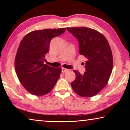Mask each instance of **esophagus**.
<instances>
[{
  "mask_svg": "<svg viewBox=\"0 0 130 130\" xmlns=\"http://www.w3.org/2000/svg\"><path fill=\"white\" fill-rule=\"evenodd\" d=\"M68 69H65V68H62V69H61V71H62V73H65V72H67L68 71Z\"/></svg>",
  "mask_w": 130,
  "mask_h": 130,
  "instance_id": "1",
  "label": "esophagus"
}]
</instances>
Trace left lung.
Returning <instances> with one entry per match:
<instances>
[{
	"instance_id": "obj_1",
	"label": "left lung",
	"mask_w": 130,
	"mask_h": 130,
	"mask_svg": "<svg viewBox=\"0 0 130 130\" xmlns=\"http://www.w3.org/2000/svg\"><path fill=\"white\" fill-rule=\"evenodd\" d=\"M67 29L77 39L79 53L87 59L84 74L73 70L76 78L71 83L72 89L84 98L95 96L106 85L112 70L113 57L108 42L102 34L92 28Z\"/></svg>"
}]
</instances>
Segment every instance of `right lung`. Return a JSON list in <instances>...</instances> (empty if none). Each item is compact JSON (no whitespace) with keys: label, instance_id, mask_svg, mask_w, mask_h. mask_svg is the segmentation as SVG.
Returning a JSON list of instances; mask_svg holds the SVG:
<instances>
[{"label":"right lung","instance_id":"add662e5","mask_svg":"<svg viewBox=\"0 0 130 130\" xmlns=\"http://www.w3.org/2000/svg\"><path fill=\"white\" fill-rule=\"evenodd\" d=\"M65 28L33 31L23 38L17 50L15 68L23 87L34 95L42 96L54 88L60 78V68L44 64L54 37L65 31Z\"/></svg>","mask_w":130,"mask_h":130}]
</instances>
